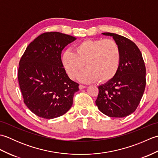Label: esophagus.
Here are the masks:
<instances>
[{
    "instance_id": "esophagus-1",
    "label": "esophagus",
    "mask_w": 158,
    "mask_h": 158,
    "mask_svg": "<svg viewBox=\"0 0 158 158\" xmlns=\"http://www.w3.org/2000/svg\"><path fill=\"white\" fill-rule=\"evenodd\" d=\"M79 89H84V88H86V86H85V85H79Z\"/></svg>"
}]
</instances>
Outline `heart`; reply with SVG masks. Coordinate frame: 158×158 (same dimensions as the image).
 I'll return each mask as SVG.
<instances>
[{"label": "heart", "mask_w": 158, "mask_h": 158, "mask_svg": "<svg viewBox=\"0 0 158 158\" xmlns=\"http://www.w3.org/2000/svg\"><path fill=\"white\" fill-rule=\"evenodd\" d=\"M75 53L66 50L62 56V63L67 75L75 79L79 77L83 83L98 79L105 83L112 79L119 68L122 59L120 47L113 39H86L75 46Z\"/></svg>", "instance_id": "1"}]
</instances>
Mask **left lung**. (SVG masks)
Instances as JSON below:
<instances>
[{
    "label": "left lung",
    "instance_id": "left-lung-1",
    "mask_svg": "<svg viewBox=\"0 0 158 158\" xmlns=\"http://www.w3.org/2000/svg\"><path fill=\"white\" fill-rule=\"evenodd\" d=\"M122 52L119 68L110 81L98 86L96 105L105 115L124 117L135 111L141 100L146 85L145 62L138 47L123 36L110 32Z\"/></svg>",
    "mask_w": 158,
    "mask_h": 158
}]
</instances>
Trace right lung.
<instances>
[{"label":"right lung","mask_w":158,"mask_h":158,"mask_svg":"<svg viewBox=\"0 0 158 158\" xmlns=\"http://www.w3.org/2000/svg\"><path fill=\"white\" fill-rule=\"evenodd\" d=\"M76 40L58 32H45L31 42L19 63L18 81L23 102L44 119L62 116L73 105L79 84L66 73L61 53Z\"/></svg>","instance_id":"right-lung-1"}]
</instances>
